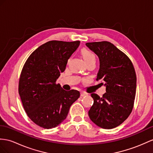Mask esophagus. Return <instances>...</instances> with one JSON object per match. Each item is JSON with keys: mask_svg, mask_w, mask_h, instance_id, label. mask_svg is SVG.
Wrapping results in <instances>:
<instances>
[{"mask_svg": "<svg viewBox=\"0 0 153 153\" xmlns=\"http://www.w3.org/2000/svg\"><path fill=\"white\" fill-rule=\"evenodd\" d=\"M87 95H88V94H86V93H85V92H83V91H82L80 93V96L81 97H84V96Z\"/></svg>", "mask_w": 153, "mask_h": 153, "instance_id": "obj_1", "label": "esophagus"}]
</instances>
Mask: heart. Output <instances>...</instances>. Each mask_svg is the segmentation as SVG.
I'll list each match as a JSON object with an SVG mask.
<instances>
[{
  "label": "heart",
  "instance_id": "1",
  "mask_svg": "<svg viewBox=\"0 0 153 153\" xmlns=\"http://www.w3.org/2000/svg\"><path fill=\"white\" fill-rule=\"evenodd\" d=\"M81 54L82 55V57L86 64L92 62H95V55L93 52L89 51L88 48H82V49L81 50Z\"/></svg>",
  "mask_w": 153,
  "mask_h": 153
}]
</instances>
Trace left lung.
Returning <instances> with one entry per match:
<instances>
[{"mask_svg": "<svg viewBox=\"0 0 153 153\" xmlns=\"http://www.w3.org/2000/svg\"><path fill=\"white\" fill-rule=\"evenodd\" d=\"M99 58L97 80L105 82L102 97L91 94L94 105L88 111L94 123L105 129L120 125L131 113L136 90V75L132 62L108 42L85 43Z\"/></svg>", "mask_w": 153, "mask_h": 153, "instance_id": "8db88e82", "label": "left lung"}]
</instances>
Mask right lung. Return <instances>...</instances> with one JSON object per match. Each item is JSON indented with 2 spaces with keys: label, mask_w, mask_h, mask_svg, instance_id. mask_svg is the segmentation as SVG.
<instances>
[{
  "label": "right lung",
  "mask_w": 153,
  "mask_h": 153,
  "mask_svg": "<svg viewBox=\"0 0 153 153\" xmlns=\"http://www.w3.org/2000/svg\"><path fill=\"white\" fill-rule=\"evenodd\" d=\"M79 41H50L42 45L26 61L19 82V94L30 120L44 128H54L64 121L80 92L65 91L56 84Z\"/></svg>",
  "instance_id": "add662e5"
}]
</instances>
